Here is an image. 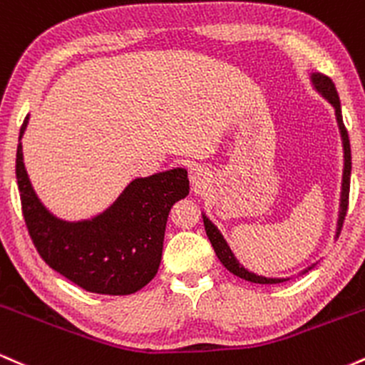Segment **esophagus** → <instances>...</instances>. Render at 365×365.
<instances>
[{"label": "esophagus", "instance_id": "1", "mask_svg": "<svg viewBox=\"0 0 365 365\" xmlns=\"http://www.w3.org/2000/svg\"><path fill=\"white\" fill-rule=\"evenodd\" d=\"M188 178H190V183L194 188H202L207 185L209 182V173L204 166H192L190 171H188Z\"/></svg>", "mask_w": 365, "mask_h": 365}]
</instances>
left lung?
I'll return each instance as SVG.
<instances>
[{
    "label": "left lung",
    "instance_id": "left-lung-1",
    "mask_svg": "<svg viewBox=\"0 0 365 365\" xmlns=\"http://www.w3.org/2000/svg\"><path fill=\"white\" fill-rule=\"evenodd\" d=\"M309 78H311V86L312 89L321 96L322 99H326L334 110V116H336V123H338V130H340V137H341V148H343V171H341V190H340V207H338V220H336V232H334V238H338L341 232L343 226V220H345L346 215V207H349V190H350V171H351V156H350V140H349V133H346L345 125H343V118H341V106H340V98H338L336 87H334L333 81L326 75L312 72L309 73ZM202 220H204V228H206L207 238L211 242L212 249L220 259L221 264L233 273L238 278L245 279V282L250 283H257V284H276V283H283L292 279L293 276H288V278H266V276L255 274L252 271H249L244 264H240V261L235 257L233 250L230 249L228 242L225 240L223 233L217 230V226L209 220L206 212L202 211ZM314 266V264H312Z\"/></svg>",
    "mask_w": 365,
    "mask_h": 365
}]
</instances>
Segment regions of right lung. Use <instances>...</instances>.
Segmentation results:
<instances>
[{
  "label": "right lung",
  "instance_id": "add662e5",
  "mask_svg": "<svg viewBox=\"0 0 365 365\" xmlns=\"http://www.w3.org/2000/svg\"><path fill=\"white\" fill-rule=\"evenodd\" d=\"M16 148V183L22 212L37 252L70 282L101 295H130L154 278L161 264L170 209L188 195L185 168L133 178L98 215L68 221L53 215L25 170L22 137Z\"/></svg>",
  "mask_w": 365,
  "mask_h": 365
}]
</instances>
